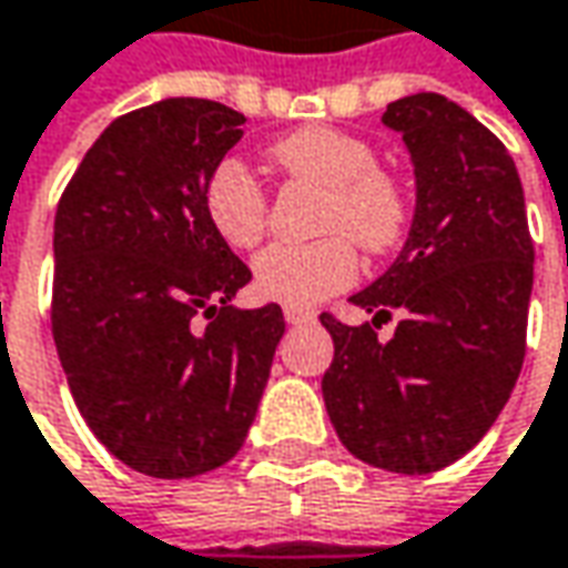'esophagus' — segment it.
<instances>
[{"label":"esophagus","instance_id":"esophagus-1","mask_svg":"<svg viewBox=\"0 0 568 568\" xmlns=\"http://www.w3.org/2000/svg\"><path fill=\"white\" fill-rule=\"evenodd\" d=\"M283 314H285V321H288L292 327H295V324H311V321H314V311L298 308V305H285Z\"/></svg>","mask_w":568,"mask_h":568}]
</instances>
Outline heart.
I'll return each instance as SVG.
<instances>
[{
	"mask_svg": "<svg viewBox=\"0 0 568 568\" xmlns=\"http://www.w3.org/2000/svg\"><path fill=\"white\" fill-rule=\"evenodd\" d=\"M266 159L292 184L324 190L311 244H273L254 260V283L270 302L317 305L349 288L358 276L356 244L384 257L409 232V193L397 174L378 164L372 142L333 126H305L270 142ZM206 212L215 232L237 251L257 247L270 225V200L257 178L225 161L206 184Z\"/></svg>",
	"mask_w": 568,
	"mask_h": 568,
	"instance_id": "obj_1",
	"label": "heart"
}]
</instances>
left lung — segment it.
<instances>
[{"label": "left lung", "instance_id": "left-lung-1", "mask_svg": "<svg viewBox=\"0 0 568 568\" xmlns=\"http://www.w3.org/2000/svg\"><path fill=\"white\" fill-rule=\"evenodd\" d=\"M416 168V215L390 270L349 302L375 314L333 336L324 404L365 464L432 474L464 457L506 407L528 339L534 241L508 149L460 104L419 91L387 104ZM402 311L395 336L381 324Z\"/></svg>", "mask_w": 568, "mask_h": 568}]
</instances>
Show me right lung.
Here are the masks:
<instances>
[{
  "label": "right lung",
  "instance_id": "obj_1",
  "mask_svg": "<svg viewBox=\"0 0 568 568\" xmlns=\"http://www.w3.org/2000/svg\"><path fill=\"white\" fill-rule=\"evenodd\" d=\"M241 123L206 98L123 113L57 206L50 324L62 372L88 429L145 477H200L241 452L285 333L280 305H229L251 270L206 212Z\"/></svg>",
  "mask_w": 568,
  "mask_h": 568
}]
</instances>
